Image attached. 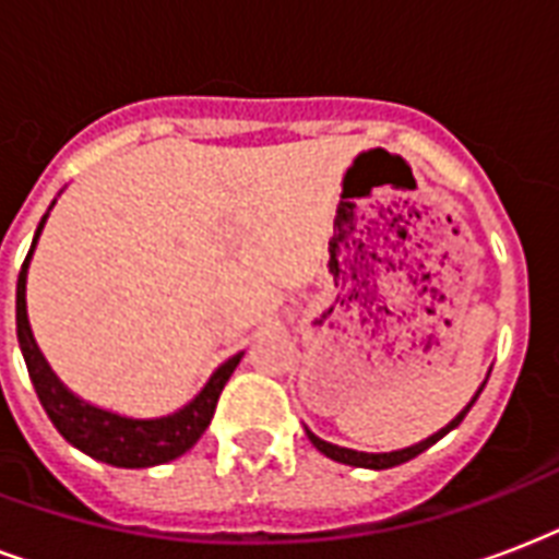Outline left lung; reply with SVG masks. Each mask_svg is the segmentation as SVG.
Returning a JSON list of instances; mask_svg holds the SVG:
<instances>
[{"label":"left lung","instance_id":"obj_1","mask_svg":"<svg viewBox=\"0 0 559 559\" xmlns=\"http://www.w3.org/2000/svg\"><path fill=\"white\" fill-rule=\"evenodd\" d=\"M484 384H487V382H484ZM484 384H481V388H478V393H475V396H473V402H469V405H466V408L461 411V414H457V417L452 419V423H449V426L440 428L437 435H431V437H428V440H423V443L408 445V449H400V452H384V455H370V452H353V449H341V445L326 443V440H320V437H314V435H311V431H306V435H309V440H311V443H314V449H318V452H323V455L332 457V461H338V464L365 466V469H391V466H400V464H405V461H411V457L423 455L428 445H435L437 440H440V437L449 435V431H452V428H455V426H461V419L466 417V411L473 408L475 400L481 396Z\"/></svg>","mask_w":559,"mask_h":559}]
</instances>
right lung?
<instances>
[{
	"instance_id": "right-lung-1",
	"label": "right lung",
	"mask_w": 559,
	"mask_h": 559,
	"mask_svg": "<svg viewBox=\"0 0 559 559\" xmlns=\"http://www.w3.org/2000/svg\"><path fill=\"white\" fill-rule=\"evenodd\" d=\"M43 224H46V215H43L40 227L34 233L32 250L37 245ZM32 250H28L23 271H20V280H16V338H20V347H23V358L25 367H28V376H32L34 391L40 396V405L46 408L55 428L75 449L86 452L95 461L110 466H124V469L168 464V461H175L183 452H189L212 423L221 391H224V384L233 376L241 356H233L227 365L218 367L210 384L201 391V396L189 402L183 411L171 414V417L128 419L107 414L102 408H93V405H84L55 379V373L49 370L46 358L40 356V349H37L32 338L28 314H25V271H28Z\"/></svg>"
}]
</instances>
